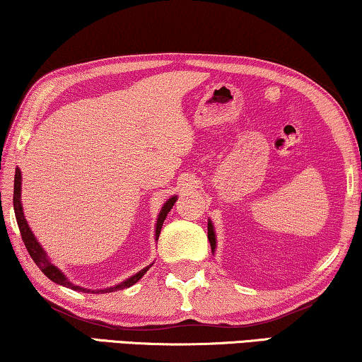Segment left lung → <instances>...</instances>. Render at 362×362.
<instances>
[{
	"mask_svg": "<svg viewBox=\"0 0 362 362\" xmlns=\"http://www.w3.org/2000/svg\"><path fill=\"white\" fill-rule=\"evenodd\" d=\"M207 239H209V242H211V250L214 252L216 250V234H214V226H212L211 221L207 222Z\"/></svg>",
	"mask_w": 362,
	"mask_h": 362,
	"instance_id": "left-lung-1",
	"label": "left lung"
}]
</instances>
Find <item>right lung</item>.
Masks as SVG:
<instances>
[{
  "label": "right lung",
  "mask_w": 362,
  "mask_h": 362,
  "mask_svg": "<svg viewBox=\"0 0 362 362\" xmlns=\"http://www.w3.org/2000/svg\"><path fill=\"white\" fill-rule=\"evenodd\" d=\"M177 199V196H171L170 199L165 202V206L161 207L160 211V216H158V221H156V232H155V237L158 240V237H160V232H161V227H163V222H165L168 212L171 211V207L175 206V202ZM13 204H14V214H16V221H18V227H19V232H21V237H23V242L24 245H26V249L29 252V255H31V259L34 260V264H36L39 269L44 275L47 276L49 280L56 281V284L62 285V286H67V288H72V290H77V291H86V293H90V290L87 288H82V286L78 285H74L72 281L67 280V276L62 274L61 270L57 269V267H54L51 264V260L47 259L46 252L39 244L36 237H34L31 227L28 226V221L24 219V212H23V206H21V171L16 168V173H14V194H13ZM148 269H150V265L145 267V269L138 272L130 279H127L125 281H122V284H118L115 286H108L105 290H97L95 293L98 291H105V293H110V291H117V290H123V288H128V286L135 285L138 280L141 279L143 275L146 274Z\"/></svg>",
  "instance_id": "right-lung-1"
}]
</instances>
